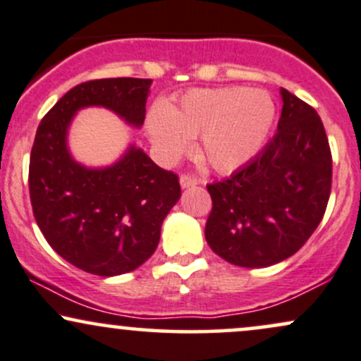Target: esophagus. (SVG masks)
<instances>
[{
	"label": "esophagus",
	"instance_id": "esophagus-1",
	"mask_svg": "<svg viewBox=\"0 0 361 361\" xmlns=\"http://www.w3.org/2000/svg\"><path fill=\"white\" fill-rule=\"evenodd\" d=\"M180 185H181V188H183V190L192 188V186H197L198 185V180H197V178L183 175V176L180 178Z\"/></svg>",
	"mask_w": 361,
	"mask_h": 361
}]
</instances>
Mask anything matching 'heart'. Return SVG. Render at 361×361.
Wrapping results in <instances>:
<instances>
[{
  "label": "heart",
  "instance_id": "b5f03b06",
  "mask_svg": "<svg viewBox=\"0 0 361 361\" xmlns=\"http://www.w3.org/2000/svg\"><path fill=\"white\" fill-rule=\"evenodd\" d=\"M275 122V103L263 90L241 86L192 90L175 105L147 118V134L164 163L192 147L200 135V152L215 171L244 166L261 151Z\"/></svg>",
  "mask_w": 361,
  "mask_h": 361
}]
</instances>
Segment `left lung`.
Instances as JSON below:
<instances>
[{
	"label": "left lung",
	"mask_w": 361,
	"mask_h": 361,
	"mask_svg": "<svg viewBox=\"0 0 361 361\" xmlns=\"http://www.w3.org/2000/svg\"><path fill=\"white\" fill-rule=\"evenodd\" d=\"M279 130L227 180L207 185L212 212L205 239L215 255L243 268L290 258L326 212L333 159L317 111L280 88Z\"/></svg>",
	"instance_id": "left-lung-1"
}]
</instances>
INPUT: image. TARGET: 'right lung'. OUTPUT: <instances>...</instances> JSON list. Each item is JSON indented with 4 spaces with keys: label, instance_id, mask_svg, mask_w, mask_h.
<instances>
[{
    "label": "right lung",
    "instance_id": "right-lung-1",
    "mask_svg": "<svg viewBox=\"0 0 361 361\" xmlns=\"http://www.w3.org/2000/svg\"><path fill=\"white\" fill-rule=\"evenodd\" d=\"M152 80L109 78L74 86L42 118L30 154L35 221L57 255L82 271H134L159 244L161 226L180 200L178 176L135 144L106 166H86L69 149L78 111L100 106L140 128Z\"/></svg>",
    "mask_w": 361,
    "mask_h": 361
}]
</instances>
